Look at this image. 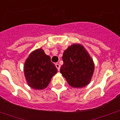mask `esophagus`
<instances>
[{
  "label": "esophagus",
  "instance_id": "obj_1",
  "mask_svg": "<svg viewBox=\"0 0 120 120\" xmlns=\"http://www.w3.org/2000/svg\"><path fill=\"white\" fill-rule=\"evenodd\" d=\"M55 66H56V68H57L58 71H59V70H60V65H59V64H55Z\"/></svg>",
  "mask_w": 120,
  "mask_h": 120
}]
</instances>
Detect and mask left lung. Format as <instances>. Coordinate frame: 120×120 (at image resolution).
<instances>
[{
  "mask_svg": "<svg viewBox=\"0 0 120 120\" xmlns=\"http://www.w3.org/2000/svg\"><path fill=\"white\" fill-rule=\"evenodd\" d=\"M60 72L70 86L83 87L91 80L94 70L93 59L82 45L73 44L65 50Z\"/></svg>",
  "mask_w": 120,
  "mask_h": 120,
  "instance_id": "8db88e82",
  "label": "left lung"
}]
</instances>
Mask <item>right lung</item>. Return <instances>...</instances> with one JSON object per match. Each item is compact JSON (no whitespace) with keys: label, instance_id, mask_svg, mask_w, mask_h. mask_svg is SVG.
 <instances>
[{"label":"right lung","instance_id":"right-lung-1","mask_svg":"<svg viewBox=\"0 0 120 120\" xmlns=\"http://www.w3.org/2000/svg\"><path fill=\"white\" fill-rule=\"evenodd\" d=\"M58 70L50 56L41 48L30 54L24 65V72L28 85L34 89H43L50 84Z\"/></svg>","mask_w":120,"mask_h":120}]
</instances>
